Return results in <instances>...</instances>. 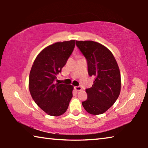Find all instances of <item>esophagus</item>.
Masks as SVG:
<instances>
[{
	"mask_svg": "<svg viewBox=\"0 0 148 148\" xmlns=\"http://www.w3.org/2000/svg\"><path fill=\"white\" fill-rule=\"evenodd\" d=\"M74 89H76V91H81L82 88L81 86H76V87H74Z\"/></svg>",
	"mask_w": 148,
	"mask_h": 148,
	"instance_id": "esophagus-1",
	"label": "esophagus"
}]
</instances>
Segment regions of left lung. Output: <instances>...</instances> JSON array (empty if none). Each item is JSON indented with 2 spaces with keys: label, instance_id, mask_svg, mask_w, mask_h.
Wrapping results in <instances>:
<instances>
[{
  "label": "left lung",
  "instance_id": "obj_1",
  "mask_svg": "<svg viewBox=\"0 0 148 148\" xmlns=\"http://www.w3.org/2000/svg\"><path fill=\"white\" fill-rule=\"evenodd\" d=\"M76 46L86 58L90 76L95 77L91 88L86 89L87 99L82 102L84 109L92 115L106 112L118 98L121 91V74L112 52L101 44L76 41Z\"/></svg>",
  "mask_w": 148,
  "mask_h": 148
}]
</instances>
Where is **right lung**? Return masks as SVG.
Masks as SVG:
<instances>
[{
    "instance_id": "right-lung-1",
    "label": "right lung",
    "mask_w": 148,
    "mask_h": 148,
    "mask_svg": "<svg viewBox=\"0 0 148 148\" xmlns=\"http://www.w3.org/2000/svg\"><path fill=\"white\" fill-rule=\"evenodd\" d=\"M75 40L56 42L42 50L32 64L29 88L32 99L49 116H59L68 108L74 87L56 83L75 47Z\"/></svg>"
}]
</instances>
